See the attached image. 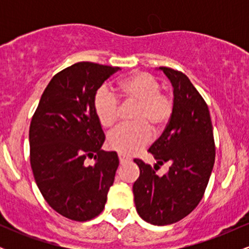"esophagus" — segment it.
I'll return each instance as SVG.
<instances>
[{"label": "esophagus", "mask_w": 249, "mask_h": 249, "mask_svg": "<svg viewBox=\"0 0 249 249\" xmlns=\"http://www.w3.org/2000/svg\"><path fill=\"white\" fill-rule=\"evenodd\" d=\"M118 158H119V162H121V164H125V162L130 161V159H128L127 157H125L124 154H118Z\"/></svg>", "instance_id": "obj_1"}]
</instances>
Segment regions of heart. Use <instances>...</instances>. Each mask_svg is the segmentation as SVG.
Wrapping results in <instances>:
<instances>
[{
  "label": "heart",
  "mask_w": 249,
  "mask_h": 249,
  "mask_svg": "<svg viewBox=\"0 0 249 249\" xmlns=\"http://www.w3.org/2000/svg\"><path fill=\"white\" fill-rule=\"evenodd\" d=\"M161 84L153 75L137 71L119 83L125 102L137 104L131 125H122L107 137V146L121 154L132 156L151 141V127L160 130L173 113L172 97L162 92ZM93 111L103 127H111L118 121L121 105L118 98L107 87L99 88L93 96Z\"/></svg>",
  "instance_id": "heart-1"
}]
</instances>
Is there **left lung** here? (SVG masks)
Here are the masks:
<instances>
[{
    "label": "left lung",
    "instance_id": "left-lung-1",
    "mask_svg": "<svg viewBox=\"0 0 249 249\" xmlns=\"http://www.w3.org/2000/svg\"><path fill=\"white\" fill-rule=\"evenodd\" d=\"M173 87V113L148 148L154 167L134 159L141 174L133 184L134 204L142 220L165 226L184 219L204 196L215 160L213 126L206 102L185 73L160 67ZM170 164L159 177V164Z\"/></svg>",
    "mask_w": 249,
    "mask_h": 249
}]
</instances>
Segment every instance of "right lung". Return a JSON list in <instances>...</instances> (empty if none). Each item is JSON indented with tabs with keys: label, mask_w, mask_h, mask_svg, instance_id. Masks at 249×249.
I'll return each mask as SVG.
<instances>
[{
	"label": "right lung",
	"mask_w": 249,
	"mask_h": 249,
	"mask_svg": "<svg viewBox=\"0 0 249 249\" xmlns=\"http://www.w3.org/2000/svg\"><path fill=\"white\" fill-rule=\"evenodd\" d=\"M118 67L79 62L53 77L30 123V165L43 198L65 218L88 221L104 210L119 159L105 152L93 96ZM87 158L95 165L87 167Z\"/></svg>",
	"instance_id": "1"
}]
</instances>
